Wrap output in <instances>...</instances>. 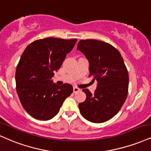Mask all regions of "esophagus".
Segmentation results:
<instances>
[{
	"label": "esophagus",
	"mask_w": 151,
	"mask_h": 151,
	"mask_svg": "<svg viewBox=\"0 0 151 151\" xmlns=\"http://www.w3.org/2000/svg\"><path fill=\"white\" fill-rule=\"evenodd\" d=\"M80 91H81L80 88H77V87H74V88H73V92H74V93H77V92Z\"/></svg>",
	"instance_id": "esophagus-1"
}]
</instances>
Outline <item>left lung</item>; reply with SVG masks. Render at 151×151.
<instances>
[{"mask_svg": "<svg viewBox=\"0 0 151 151\" xmlns=\"http://www.w3.org/2000/svg\"><path fill=\"white\" fill-rule=\"evenodd\" d=\"M89 63V77L97 81L91 93L83 89L86 99L79 104L81 115L88 121L102 123L119 111L128 94L129 75L120 52L104 41L81 40L77 45Z\"/></svg>", "mask_w": 151, "mask_h": 151, "instance_id": "8db88e82", "label": "left lung"}]
</instances>
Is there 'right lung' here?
Wrapping results in <instances>:
<instances>
[{
	"label": "right lung",
	"mask_w": 151,
	"mask_h": 151,
	"mask_svg": "<svg viewBox=\"0 0 151 151\" xmlns=\"http://www.w3.org/2000/svg\"><path fill=\"white\" fill-rule=\"evenodd\" d=\"M77 41L46 38L30 43L23 52L16 69V90L23 108L35 119L55 117L73 91L71 84L58 86L51 78Z\"/></svg>",
	"instance_id": "right-lung-1"
}]
</instances>
